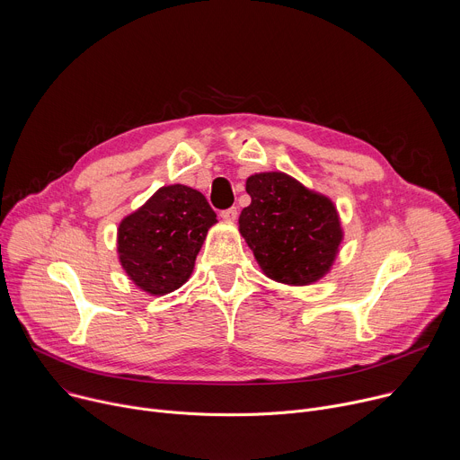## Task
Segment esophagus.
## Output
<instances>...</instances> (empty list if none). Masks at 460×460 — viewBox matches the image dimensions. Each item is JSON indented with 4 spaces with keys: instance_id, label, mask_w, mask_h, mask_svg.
<instances>
[{
    "instance_id": "34e87169",
    "label": "esophagus",
    "mask_w": 460,
    "mask_h": 460,
    "mask_svg": "<svg viewBox=\"0 0 460 460\" xmlns=\"http://www.w3.org/2000/svg\"><path fill=\"white\" fill-rule=\"evenodd\" d=\"M220 217H222L224 220H227V222H234L236 217H238V209H236V208L224 209V211H220Z\"/></svg>"
}]
</instances>
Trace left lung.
<instances>
[{
  "mask_svg": "<svg viewBox=\"0 0 460 460\" xmlns=\"http://www.w3.org/2000/svg\"><path fill=\"white\" fill-rule=\"evenodd\" d=\"M251 204L243 208L240 234L266 277L307 286L332 270L342 227L335 204L284 172L247 178Z\"/></svg>",
  "mask_w": 460,
  "mask_h": 460,
  "instance_id": "1",
  "label": "left lung"
}]
</instances>
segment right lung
Here are the masks:
<instances>
[{
  "mask_svg": "<svg viewBox=\"0 0 460 460\" xmlns=\"http://www.w3.org/2000/svg\"><path fill=\"white\" fill-rule=\"evenodd\" d=\"M217 213L206 196L181 183L160 187L118 227L119 264L127 277L149 295L181 288L194 270Z\"/></svg>",
  "mask_w": 460,
  "mask_h": 460,
  "instance_id": "add662e5",
  "label": "right lung"
}]
</instances>
